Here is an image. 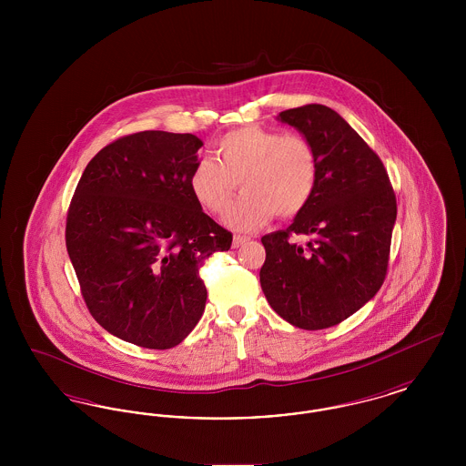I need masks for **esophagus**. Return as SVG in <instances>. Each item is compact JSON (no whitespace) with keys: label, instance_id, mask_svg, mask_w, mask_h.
I'll return each instance as SVG.
<instances>
[{"label":"esophagus","instance_id":"obj_1","mask_svg":"<svg viewBox=\"0 0 466 466\" xmlns=\"http://www.w3.org/2000/svg\"><path fill=\"white\" fill-rule=\"evenodd\" d=\"M248 241H249V238H246V236H234L232 246H234V248H239V246H243V244L248 243Z\"/></svg>","mask_w":466,"mask_h":466}]
</instances>
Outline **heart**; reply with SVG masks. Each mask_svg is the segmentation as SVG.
<instances>
[{
  "label": "heart",
  "mask_w": 466,
  "mask_h": 466,
  "mask_svg": "<svg viewBox=\"0 0 466 466\" xmlns=\"http://www.w3.org/2000/svg\"><path fill=\"white\" fill-rule=\"evenodd\" d=\"M215 156L196 162L188 185L206 211L223 215L241 183L244 194L227 215L236 230H255L274 213L293 218L316 194L319 157L302 134L244 126L218 139Z\"/></svg>",
  "instance_id": "b5f03b06"
}]
</instances>
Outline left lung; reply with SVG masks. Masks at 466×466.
I'll return each instance as SVG.
<instances>
[{"mask_svg": "<svg viewBox=\"0 0 466 466\" xmlns=\"http://www.w3.org/2000/svg\"><path fill=\"white\" fill-rule=\"evenodd\" d=\"M279 118L314 145L319 181L287 230L262 238L260 285L283 319L321 330L355 314L382 287L397 198L382 160L337 111L306 105ZM295 235H308L310 243L291 242Z\"/></svg>", "mask_w": 466, "mask_h": 466, "instance_id": "obj_1", "label": "left lung"}]
</instances>
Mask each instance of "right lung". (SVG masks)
<instances>
[{"mask_svg":"<svg viewBox=\"0 0 466 466\" xmlns=\"http://www.w3.org/2000/svg\"><path fill=\"white\" fill-rule=\"evenodd\" d=\"M200 147L194 134L122 136L92 157L67 208L87 309L139 348L169 350L194 330L208 299L200 268L232 244L188 185Z\"/></svg>","mask_w":466,"mask_h":466,"instance_id":"obj_1","label":"right lung"}]
</instances>
